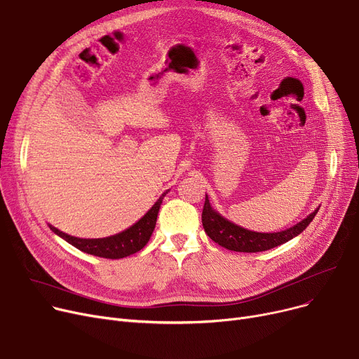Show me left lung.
Masks as SVG:
<instances>
[{
  "mask_svg": "<svg viewBox=\"0 0 359 359\" xmlns=\"http://www.w3.org/2000/svg\"><path fill=\"white\" fill-rule=\"evenodd\" d=\"M316 215H317V210L310 216H306L295 226L289 228L286 231H280L275 233L252 232L231 224L229 220L216 213L210 208L209 198L206 196V201H204V208L201 213V222H203L204 232H206L210 240H213L216 244L225 247L231 251L259 252V251L275 248L280 244L287 243L289 240H292L294 236L299 235L306 226L311 224V220L314 219Z\"/></svg>",
  "mask_w": 359,
  "mask_h": 359,
  "instance_id": "1",
  "label": "left lung"
}]
</instances>
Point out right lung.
I'll list each match as a JSON object with an SVG mask.
<instances>
[{
	"instance_id": "right-lung-1",
	"label": "right lung",
	"mask_w": 359,
	"mask_h": 359,
	"mask_svg": "<svg viewBox=\"0 0 359 359\" xmlns=\"http://www.w3.org/2000/svg\"><path fill=\"white\" fill-rule=\"evenodd\" d=\"M166 193H163L159 197V200L153 204V208L137 222V224L114 236L97 238V240H83V238L67 235L50 225L49 228L53 229L57 235H60L62 240L70 243L80 251L97 255V257H104V259H123L130 254L140 251L150 240L153 229H155V225H156L162 198L166 196Z\"/></svg>"
}]
</instances>
